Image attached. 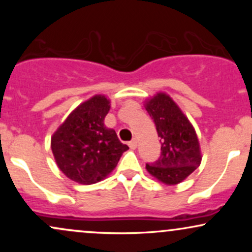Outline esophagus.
Wrapping results in <instances>:
<instances>
[{"mask_svg":"<svg viewBox=\"0 0 252 252\" xmlns=\"http://www.w3.org/2000/svg\"><path fill=\"white\" fill-rule=\"evenodd\" d=\"M129 147L130 149H136V147H137V141H136V138H132V140L130 141Z\"/></svg>","mask_w":252,"mask_h":252,"instance_id":"esophagus-1","label":"esophagus"}]
</instances>
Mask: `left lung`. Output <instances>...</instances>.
Listing matches in <instances>:
<instances>
[{
    "label": "left lung",
    "instance_id": "8db88e82",
    "mask_svg": "<svg viewBox=\"0 0 252 252\" xmlns=\"http://www.w3.org/2000/svg\"><path fill=\"white\" fill-rule=\"evenodd\" d=\"M146 110L154 121L161 142L160 158L147 163L146 168L163 184H179L192 174L201 162L195 130L166 94H158L147 102Z\"/></svg>",
    "mask_w": 252,
    "mask_h": 252
}]
</instances>
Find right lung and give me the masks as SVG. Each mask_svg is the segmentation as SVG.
<instances>
[{"mask_svg": "<svg viewBox=\"0 0 252 252\" xmlns=\"http://www.w3.org/2000/svg\"><path fill=\"white\" fill-rule=\"evenodd\" d=\"M109 110V100L98 94L80 104L54 132L52 152L58 167L71 180L96 184L112 172L129 149L115 130L104 126Z\"/></svg>", "mask_w": 252, "mask_h": 252, "instance_id": "right-lung-1", "label": "right lung"}]
</instances>
